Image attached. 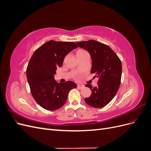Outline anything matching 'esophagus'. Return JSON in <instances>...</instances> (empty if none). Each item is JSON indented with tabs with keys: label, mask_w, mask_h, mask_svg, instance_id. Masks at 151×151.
<instances>
[{
	"label": "esophagus",
	"mask_w": 151,
	"mask_h": 151,
	"mask_svg": "<svg viewBox=\"0 0 151 151\" xmlns=\"http://www.w3.org/2000/svg\"><path fill=\"white\" fill-rule=\"evenodd\" d=\"M84 88V85H82V84H77V88L78 89H83Z\"/></svg>",
	"instance_id": "esophagus-1"
}]
</instances>
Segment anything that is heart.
Masks as SVG:
<instances>
[{
  "instance_id": "obj_1",
  "label": "heart",
  "mask_w": 151,
  "mask_h": 151,
  "mask_svg": "<svg viewBox=\"0 0 151 151\" xmlns=\"http://www.w3.org/2000/svg\"><path fill=\"white\" fill-rule=\"evenodd\" d=\"M84 52H85V51H84V50H78V51H77V53H76L77 56V55H80V54H81V53H84Z\"/></svg>"
}]
</instances>
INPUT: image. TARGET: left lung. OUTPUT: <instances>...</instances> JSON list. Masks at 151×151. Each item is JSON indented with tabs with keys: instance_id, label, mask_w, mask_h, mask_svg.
<instances>
[{
	"instance_id": "left-lung-1",
	"label": "left lung",
	"mask_w": 151,
	"mask_h": 151,
	"mask_svg": "<svg viewBox=\"0 0 151 151\" xmlns=\"http://www.w3.org/2000/svg\"><path fill=\"white\" fill-rule=\"evenodd\" d=\"M76 43L89 53L92 59L91 73L98 78L96 87L86 85L92 93L84 99L85 102L91 107L103 108L111 101L119 89L122 70L120 59L109 46L96 40Z\"/></svg>"
}]
</instances>
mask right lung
<instances>
[{"label": "right lung", "mask_w": 151, "mask_h": 151, "mask_svg": "<svg viewBox=\"0 0 151 151\" xmlns=\"http://www.w3.org/2000/svg\"><path fill=\"white\" fill-rule=\"evenodd\" d=\"M76 48L74 42L50 40L36 50L30 58L26 76L31 93L36 102L47 110L62 107L69 91L77 88L72 81L61 83L54 79L56 69L62 66L65 57Z\"/></svg>", "instance_id": "right-lung-1"}]
</instances>
